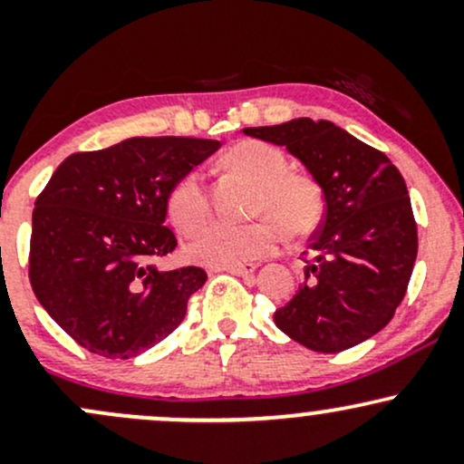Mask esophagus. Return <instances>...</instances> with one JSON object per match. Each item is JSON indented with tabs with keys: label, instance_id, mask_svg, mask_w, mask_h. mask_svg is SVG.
Segmentation results:
<instances>
[{
	"label": "esophagus",
	"instance_id": "34e87169",
	"mask_svg": "<svg viewBox=\"0 0 464 464\" xmlns=\"http://www.w3.org/2000/svg\"><path fill=\"white\" fill-rule=\"evenodd\" d=\"M255 268H257L255 264H242V266H231V268H225V270L236 276H250L255 273Z\"/></svg>",
	"mask_w": 464,
	"mask_h": 464
}]
</instances>
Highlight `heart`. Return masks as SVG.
Segmentation results:
<instances>
[{"mask_svg":"<svg viewBox=\"0 0 464 464\" xmlns=\"http://www.w3.org/2000/svg\"><path fill=\"white\" fill-rule=\"evenodd\" d=\"M228 172L255 183L250 214L266 216L250 225H211L188 244V257L207 268H231L275 253L281 228L287 237L310 236L323 218V191L307 174L290 172L287 159L270 143L244 140L222 157ZM165 209L179 233L191 236L209 220V198L200 172L183 174L165 198Z\"/></svg>","mask_w":464,"mask_h":464,"instance_id":"b5f03b06","label":"heart"}]
</instances>
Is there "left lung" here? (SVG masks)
I'll return each instance as SVG.
<instances>
[{
  "label": "left lung",
  "mask_w": 464,
  "mask_h": 464,
  "mask_svg": "<svg viewBox=\"0 0 464 464\" xmlns=\"http://www.w3.org/2000/svg\"><path fill=\"white\" fill-rule=\"evenodd\" d=\"M244 135L284 146L324 198L303 284L275 312V324L318 353L364 343L395 316L417 259V222L401 172L327 120L299 117Z\"/></svg>",
  "instance_id": "left-lung-1"
}]
</instances>
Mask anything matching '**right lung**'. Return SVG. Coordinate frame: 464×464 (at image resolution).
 <instances>
[{
    "mask_svg": "<svg viewBox=\"0 0 464 464\" xmlns=\"http://www.w3.org/2000/svg\"><path fill=\"white\" fill-rule=\"evenodd\" d=\"M218 148L194 137H130L72 154L52 174L32 211L30 284L80 347L129 360L183 323L207 273L154 264L177 248L163 227L165 198Z\"/></svg>",
    "mask_w": 464,
    "mask_h": 464,
    "instance_id": "add662e5",
    "label": "right lung"
}]
</instances>
